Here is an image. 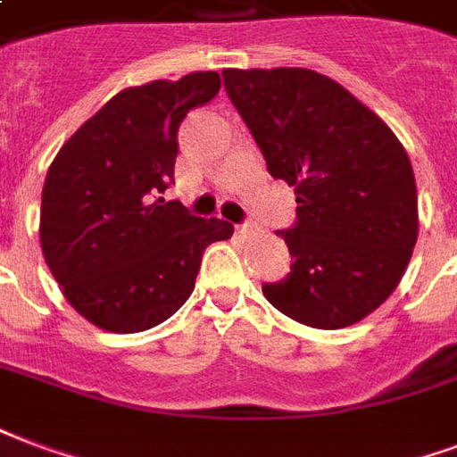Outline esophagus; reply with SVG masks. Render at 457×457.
Returning a JSON list of instances; mask_svg holds the SVG:
<instances>
[{"instance_id":"1","label":"esophagus","mask_w":457,"mask_h":457,"mask_svg":"<svg viewBox=\"0 0 457 457\" xmlns=\"http://www.w3.org/2000/svg\"><path fill=\"white\" fill-rule=\"evenodd\" d=\"M238 231H241V233H250V231H255V226H253V224H241V226H238Z\"/></svg>"}]
</instances>
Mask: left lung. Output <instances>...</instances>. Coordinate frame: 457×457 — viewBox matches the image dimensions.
Wrapping results in <instances>:
<instances>
[{"mask_svg":"<svg viewBox=\"0 0 457 457\" xmlns=\"http://www.w3.org/2000/svg\"><path fill=\"white\" fill-rule=\"evenodd\" d=\"M221 74L270 176L296 192V224L277 231L294 265L262 294L291 320L318 330L363 320L395 291L417 243L407 151L376 112L318 71Z\"/></svg>","mask_w":457,"mask_h":457,"instance_id":"8db88e82","label":"left lung"}]
</instances>
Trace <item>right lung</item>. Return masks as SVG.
<instances>
[{"label":"right lung","instance_id":"obj_1","mask_svg":"<svg viewBox=\"0 0 457 457\" xmlns=\"http://www.w3.org/2000/svg\"><path fill=\"white\" fill-rule=\"evenodd\" d=\"M216 71L132 86L88 118L43 185L40 245L71 308L108 332H142L190 298L202 253L231 238L224 219L159 197L173 183L178 127L219 94Z\"/></svg>","mask_w":457,"mask_h":457}]
</instances>
